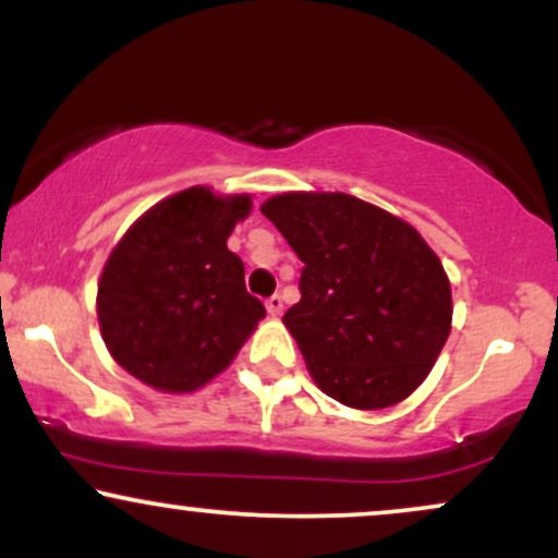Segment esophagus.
Returning a JSON list of instances; mask_svg holds the SVG:
<instances>
[{
	"mask_svg": "<svg viewBox=\"0 0 558 558\" xmlns=\"http://www.w3.org/2000/svg\"><path fill=\"white\" fill-rule=\"evenodd\" d=\"M265 306L272 317H278L280 312H283V296H280V293H272V296L265 301Z\"/></svg>",
	"mask_w": 558,
	"mask_h": 558,
	"instance_id": "obj_1",
	"label": "esophagus"
}]
</instances>
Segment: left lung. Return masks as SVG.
Returning a JSON list of instances; mask_svg holds the SVG:
<instances>
[{
    "mask_svg": "<svg viewBox=\"0 0 558 558\" xmlns=\"http://www.w3.org/2000/svg\"><path fill=\"white\" fill-rule=\"evenodd\" d=\"M262 215L304 262L283 323L317 386L354 409L407 399L451 330V286L433 248L349 194L272 196Z\"/></svg>",
    "mask_w": 558,
    "mask_h": 558,
    "instance_id": "1",
    "label": "left lung"
}]
</instances>
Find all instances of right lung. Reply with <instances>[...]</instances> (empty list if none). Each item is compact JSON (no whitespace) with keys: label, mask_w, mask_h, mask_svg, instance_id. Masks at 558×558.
<instances>
[{"label":"right lung","mask_w":558,"mask_h":558,"mask_svg":"<svg viewBox=\"0 0 558 558\" xmlns=\"http://www.w3.org/2000/svg\"><path fill=\"white\" fill-rule=\"evenodd\" d=\"M248 196L185 189L133 222L99 280V328L120 367L146 386L189 393L239 354L265 317L228 248Z\"/></svg>","instance_id":"obj_1"}]
</instances>
